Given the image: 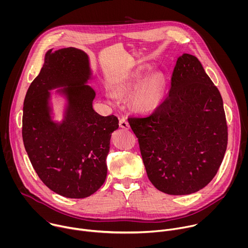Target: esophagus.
Listing matches in <instances>:
<instances>
[{"label":"esophagus","mask_w":248,"mask_h":248,"mask_svg":"<svg viewBox=\"0 0 248 248\" xmlns=\"http://www.w3.org/2000/svg\"><path fill=\"white\" fill-rule=\"evenodd\" d=\"M120 126L122 128H124V129H128L129 128V124H128L127 120L124 117L120 120Z\"/></svg>","instance_id":"34e87169"}]
</instances>
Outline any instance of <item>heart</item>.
I'll return each instance as SVG.
<instances>
[{
	"instance_id": "b5f03b06",
	"label": "heart",
	"mask_w": 248,
	"mask_h": 248,
	"mask_svg": "<svg viewBox=\"0 0 248 248\" xmlns=\"http://www.w3.org/2000/svg\"><path fill=\"white\" fill-rule=\"evenodd\" d=\"M147 69H149V66L137 68L113 86V90L118 95L124 96L139 85L131 96L130 103L132 107L140 113L155 111L162 103L166 87L165 77L159 70L153 72L142 82Z\"/></svg>"
}]
</instances>
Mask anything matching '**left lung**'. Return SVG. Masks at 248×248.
I'll return each instance as SVG.
<instances>
[{"label":"left lung","mask_w":248,"mask_h":248,"mask_svg":"<svg viewBox=\"0 0 248 248\" xmlns=\"http://www.w3.org/2000/svg\"><path fill=\"white\" fill-rule=\"evenodd\" d=\"M128 123L158 190L191 194L216 175L228 144L226 115L218 88L196 57L180 56L164 102L150 116Z\"/></svg>","instance_id":"1"}]
</instances>
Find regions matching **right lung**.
<instances>
[{"label": "right lung", "instance_id": "add662e5", "mask_svg": "<svg viewBox=\"0 0 248 248\" xmlns=\"http://www.w3.org/2000/svg\"><path fill=\"white\" fill-rule=\"evenodd\" d=\"M92 73L86 53L77 48L50 49L23 103L22 139L29 160L43 184L67 198L96 192L107 176L106 158L119 120L92 107L95 91L86 85ZM67 99L64 119L51 120L50 90Z\"/></svg>", "mask_w": 248, "mask_h": 248}]
</instances>
